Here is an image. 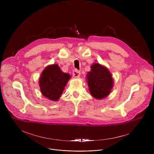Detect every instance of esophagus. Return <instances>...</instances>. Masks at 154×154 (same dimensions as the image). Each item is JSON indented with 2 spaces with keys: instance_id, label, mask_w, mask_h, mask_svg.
<instances>
[{
  "instance_id": "obj_1",
  "label": "esophagus",
  "mask_w": 154,
  "mask_h": 154,
  "mask_svg": "<svg viewBox=\"0 0 154 154\" xmlns=\"http://www.w3.org/2000/svg\"><path fill=\"white\" fill-rule=\"evenodd\" d=\"M73 76L75 78H79L80 75V72L77 69H74L73 70Z\"/></svg>"
}]
</instances>
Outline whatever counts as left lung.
Masks as SVG:
<instances>
[{"label": "left lung", "instance_id": "obj_1", "mask_svg": "<svg viewBox=\"0 0 154 154\" xmlns=\"http://www.w3.org/2000/svg\"><path fill=\"white\" fill-rule=\"evenodd\" d=\"M87 80L91 95L97 99L106 97L114 86L110 72L99 63L92 65L91 70L87 75Z\"/></svg>", "mask_w": 154, "mask_h": 154}]
</instances>
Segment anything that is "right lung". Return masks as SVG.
Wrapping results in <instances>:
<instances>
[{
	"mask_svg": "<svg viewBox=\"0 0 154 154\" xmlns=\"http://www.w3.org/2000/svg\"><path fill=\"white\" fill-rule=\"evenodd\" d=\"M70 75L61 71L58 65L47 66L39 79V86L42 94L52 101H57L60 97Z\"/></svg>",
	"mask_w": 154,
	"mask_h": 154,
	"instance_id": "add662e5",
	"label": "right lung"
}]
</instances>
